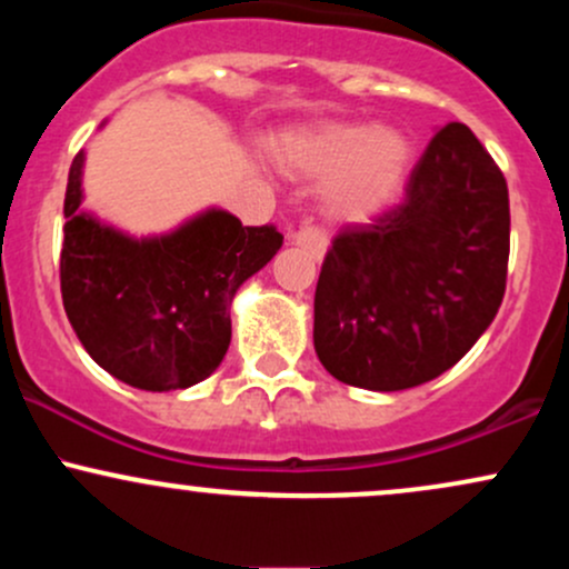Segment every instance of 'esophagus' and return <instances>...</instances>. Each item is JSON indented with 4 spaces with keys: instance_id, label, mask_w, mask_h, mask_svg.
<instances>
[{
    "instance_id": "esophagus-1",
    "label": "esophagus",
    "mask_w": 569,
    "mask_h": 569,
    "mask_svg": "<svg viewBox=\"0 0 569 569\" xmlns=\"http://www.w3.org/2000/svg\"><path fill=\"white\" fill-rule=\"evenodd\" d=\"M293 243L299 248H305L312 259H321L326 257V234L318 230V227H302L299 232H293Z\"/></svg>"
}]
</instances>
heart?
Instances as JSON below:
<instances>
[{
	"label": "heart",
	"mask_w": 569,
	"mask_h": 569,
	"mask_svg": "<svg viewBox=\"0 0 569 569\" xmlns=\"http://www.w3.org/2000/svg\"><path fill=\"white\" fill-rule=\"evenodd\" d=\"M270 152L286 173L323 179L318 202L326 219L363 224L398 198L415 149L403 130L390 126L316 122L283 130Z\"/></svg>",
	"instance_id": "1"
}]
</instances>
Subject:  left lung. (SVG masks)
Masks as SVG:
<instances>
[{
    "label": "left lung",
    "instance_id": "1",
    "mask_svg": "<svg viewBox=\"0 0 569 569\" xmlns=\"http://www.w3.org/2000/svg\"><path fill=\"white\" fill-rule=\"evenodd\" d=\"M508 238L500 168L471 128H439L403 200L326 253L312 323L323 369L380 393L452 369L498 316Z\"/></svg>",
    "mask_w": 569,
    "mask_h": 569
}]
</instances>
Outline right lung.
Here are the masks:
<instances>
[{
	"instance_id": "right-lung-1",
	"label": "right lung",
	"mask_w": 569,
	"mask_h": 569,
	"mask_svg": "<svg viewBox=\"0 0 569 569\" xmlns=\"http://www.w3.org/2000/svg\"><path fill=\"white\" fill-rule=\"evenodd\" d=\"M107 122H101V128ZM84 152L63 200L61 293L88 356L120 382L152 393L192 388L230 348V307L283 246L276 227H243L206 208L160 234H130L82 211Z\"/></svg>"
}]
</instances>
